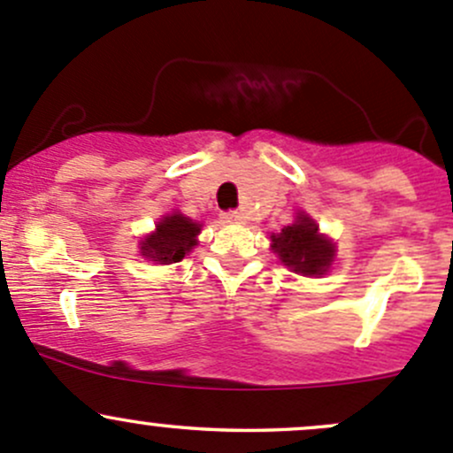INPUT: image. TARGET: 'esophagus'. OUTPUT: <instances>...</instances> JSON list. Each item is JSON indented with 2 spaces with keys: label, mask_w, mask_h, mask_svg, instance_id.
I'll list each match as a JSON object with an SVG mask.
<instances>
[{
  "label": "esophagus",
  "mask_w": 453,
  "mask_h": 453,
  "mask_svg": "<svg viewBox=\"0 0 453 453\" xmlns=\"http://www.w3.org/2000/svg\"><path fill=\"white\" fill-rule=\"evenodd\" d=\"M223 221H226V223H243L245 217L241 212H223Z\"/></svg>",
  "instance_id": "34e87169"
}]
</instances>
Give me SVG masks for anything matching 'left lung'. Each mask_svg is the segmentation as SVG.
<instances>
[{"mask_svg":"<svg viewBox=\"0 0 453 453\" xmlns=\"http://www.w3.org/2000/svg\"><path fill=\"white\" fill-rule=\"evenodd\" d=\"M273 250L287 267L303 276H319L333 260V245L318 234V226L307 214H300L296 223L282 227L278 236H272Z\"/></svg>","mask_w":453,"mask_h":453,"instance_id":"1","label":"left lung"}]
</instances>
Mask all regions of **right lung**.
Here are the masks:
<instances>
[{"mask_svg":"<svg viewBox=\"0 0 453 453\" xmlns=\"http://www.w3.org/2000/svg\"><path fill=\"white\" fill-rule=\"evenodd\" d=\"M199 223L190 221L184 214H171L157 223V230L142 241V256L159 265L177 263L197 243Z\"/></svg>","mask_w":453,"mask_h":453,"instance_id":"obj_1","label":"right lung"}]
</instances>
